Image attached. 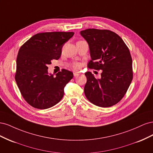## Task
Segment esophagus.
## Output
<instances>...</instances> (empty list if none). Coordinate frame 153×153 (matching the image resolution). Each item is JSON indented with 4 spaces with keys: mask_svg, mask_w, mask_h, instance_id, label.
I'll use <instances>...</instances> for the list:
<instances>
[{
    "mask_svg": "<svg viewBox=\"0 0 153 153\" xmlns=\"http://www.w3.org/2000/svg\"><path fill=\"white\" fill-rule=\"evenodd\" d=\"M73 75H74V76H76L80 75V72H75V73H73Z\"/></svg>",
    "mask_w": 153,
    "mask_h": 153,
    "instance_id": "1",
    "label": "esophagus"
}]
</instances>
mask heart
Listing matches in <instances>:
<instances>
[{
    "mask_svg": "<svg viewBox=\"0 0 153 153\" xmlns=\"http://www.w3.org/2000/svg\"><path fill=\"white\" fill-rule=\"evenodd\" d=\"M73 67L75 69H79L80 68V64L79 63H75L73 64Z\"/></svg>",
    "mask_w": 153,
    "mask_h": 153,
    "instance_id": "obj_1",
    "label": "heart"
}]
</instances>
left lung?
I'll use <instances>...</instances> for the list:
<instances>
[{"mask_svg": "<svg viewBox=\"0 0 153 153\" xmlns=\"http://www.w3.org/2000/svg\"><path fill=\"white\" fill-rule=\"evenodd\" d=\"M89 45L91 60L87 67L101 69V78L85 73L84 93L87 100L100 107H109L121 100L133 79L132 59L129 48L115 32L88 29L80 31Z\"/></svg>", "mask_w": 153, "mask_h": 153, "instance_id": "8db88e82", "label": "left lung"}]
</instances>
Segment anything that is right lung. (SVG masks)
Here are the masks:
<instances>
[{"instance_id": "right-lung-1", "label": "right lung", "mask_w": 153, "mask_h": 153, "mask_svg": "<svg viewBox=\"0 0 153 153\" xmlns=\"http://www.w3.org/2000/svg\"><path fill=\"white\" fill-rule=\"evenodd\" d=\"M73 35V32H42L32 36L20 47L15 80L23 98L30 106L47 109L62 98L64 87L73 73L63 69L54 76L48 74L47 66L52 60L60 58L63 45Z\"/></svg>"}]
</instances>
